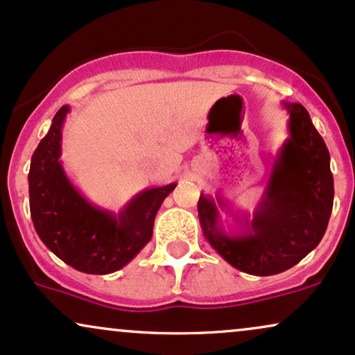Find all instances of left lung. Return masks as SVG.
<instances>
[{
  "label": "left lung",
  "instance_id": "left-lung-1",
  "mask_svg": "<svg viewBox=\"0 0 355 355\" xmlns=\"http://www.w3.org/2000/svg\"><path fill=\"white\" fill-rule=\"evenodd\" d=\"M291 137L274 161L268 189L239 234H226L219 206L201 194L199 220L206 239L232 268L252 276H274L301 262L318 248L334 204V178L327 146L299 103H282Z\"/></svg>",
  "mask_w": 355,
  "mask_h": 355
}]
</instances>
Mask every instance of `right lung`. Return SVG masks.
I'll use <instances>...</instances> for the list:
<instances>
[{
    "label": "right lung",
    "mask_w": 355,
    "mask_h": 355,
    "mask_svg": "<svg viewBox=\"0 0 355 355\" xmlns=\"http://www.w3.org/2000/svg\"><path fill=\"white\" fill-rule=\"evenodd\" d=\"M68 106L54 114L51 128L29 168V211L46 248L86 274H111L128 264L151 241L154 218L176 184L139 193L118 216L98 209L71 184L62 169L61 128Z\"/></svg>",
    "instance_id": "obj_1"
}]
</instances>
